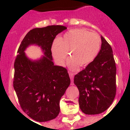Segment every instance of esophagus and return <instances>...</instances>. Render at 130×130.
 I'll use <instances>...</instances> for the list:
<instances>
[{
  "instance_id": "obj_1",
  "label": "esophagus",
  "mask_w": 130,
  "mask_h": 130,
  "mask_svg": "<svg viewBox=\"0 0 130 130\" xmlns=\"http://www.w3.org/2000/svg\"><path fill=\"white\" fill-rule=\"evenodd\" d=\"M69 75H70V77L71 79V81H72V83H71V85H73V77H74V74L72 72H69Z\"/></svg>"
}]
</instances>
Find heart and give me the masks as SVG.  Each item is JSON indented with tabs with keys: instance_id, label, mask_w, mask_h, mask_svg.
<instances>
[{
	"instance_id": "b5f03b06",
	"label": "heart",
	"mask_w": 130,
	"mask_h": 130,
	"mask_svg": "<svg viewBox=\"0 0 130 130\" xmlns=\"http://www.w3.org/2000/svg\"><path fill=\"white\" fill-rule=\"evenodd\" d=\"M101 47L102 38L99 34L84 28H75L55 40L51 51L55 61L60 66L65 64L68 52V65L71 70H75L78 66L85 67L94 61Z\"/></svg>"
}]
</instances>
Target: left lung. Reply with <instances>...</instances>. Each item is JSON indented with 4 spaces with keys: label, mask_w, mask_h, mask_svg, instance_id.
Masks as SVG:
<instances>
[{
    "label": "left lung",
    "mask_w": 130,
    "mask_h": 130,
    "mask_svg": "<svg viewBox=\"0 0 130 130\" xmlns=\"http://www.w3.org/2000/svg\"><path fill=\"white\" fill-rule=\"evenodd\" d=\"M100 51L94 61L74 77L79 89L80 109L86 115H97L109 107L115 97L116 68L112 50L103 36Z\"/></svg>",
    "instance_id": "8db88e82"
}]
</instances>
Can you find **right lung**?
Returning <instances> with one entry per match:
<instances>
[{"label": "right lung", "mask_w": 130, "mask_h": 130, "mask_svg": "<svg viewBox=\"0 0 130 130\" xmlns=\"http://www.w3.org/2000/svg\"><path fill=\"white\" fill-rule=\"evenodd\" d=\"M66 28L51 25L30 30L18 49L13 88L23 111L36 121H49L58 116L60 100L70 84L68 70L54 65L51 51L56 36ZM31 44L41 46L44 52L45 56L37 61L28 59L24 52Z\"/></svg>", "instance_id": "right-lung-1"}]
</instances>
